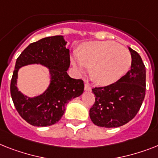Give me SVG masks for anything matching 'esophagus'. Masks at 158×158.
I'll return each mask as SVG.
<instances>
[{"label":"esophagus","mask_w":158,"mask_h":158,"mask_svg":"<svg viewBox=\"0 0 158 158\" xmlns=\"http://www.w3.org/2000/svg\"><path fill=\"white\" fill-rule=\"evenodd\" d=\"M85 89L88 91L91 90V86L89 82H85Z\"/></svg>","instance_id":"34e87169"}]
</instances>
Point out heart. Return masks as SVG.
Returning <instances> with one entry per match:
<instances>
[{
  "mask_svg": "<svg viewBox=\"0 0 158 158\" xmlns=\"http://www.w3.org/2000/svg\"><path fill=\"white\" fill-rule=\"evenodd\" d=\"M73 64L84 73L92 69L91 77L100 85H110L124 75L131 66L128 51L109 41L89 42L81 48L80 54H74Z\"/></svg>",
  "mask_w": 158,
  "mask_h": 158,
  "instance_id": "heart-1",
  "label": "heart"
}]
</instances>
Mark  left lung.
<instances>
[{"instance_id":"obj_1","label":"left lung","mask_w":158,"mask_h":158,"mask_svg":"<svg viewBox=\"0 0 158 158\" xmlns=\"http://www.w3.org/2000/svg\"><path fill=\"white\" fill-rule=\"evenodd\" d=\"M131 69L110 85L94 87L95 102L89 110L91 120L102 127H118L136 115L145 96L146 72L140 56L128 48Z\"/></svg>"}]
</instances>
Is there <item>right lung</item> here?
<instances>
[{
    "instance_id": "obj_1",
    "label": "right lung",
    "mask_w": 158,
    "mask_h": 158,
    "mask_svg": "<svg viewBox=\"0 0 158 158\" xmlns=\"http://www.w3.org/2000/svg\"><path fill=\"white\" fill-rule=\"evenodd\" d=\"M63 36L44 38L32 43L18 57L10 83L14 106L27 123L47 127L57 123L64 113L66 105L84 91L81 79L71 78L67 73L70 65L69 50ZM40 63L50 69L51 84L42 95L27 98L16 86L18 69L24 65Z\"/></svg>"
}]
</instances>
